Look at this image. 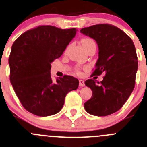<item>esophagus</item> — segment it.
I'll return each instance as SVG.
<instances>
[{"instance_id": "esophagus-1", "label": "esophagus", "mask_w": 147, "mask_h": 147, "mask_svg": "<svg viewBox=\"0 0 147 147\" xmlns=\"http://www.w3.org/2000/svg\"><path fill=\"white\" fill-rule=\"evenodd\" d=\"M79 86L81 87H83L85 86V83H84V81H83V80H79Z\"/></svg>"}]
</instances>
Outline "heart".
Here are the masks:
<instances>
[{"mask_svg": "<svg viewBox=\"0 0 147 147\" xmlns=\"http://www.w3.org/2000/svg\"><path fill=\"white\" fill-rule=\"evenodd\" d=\"M93 42H94V41L92 39H89V38H84V39H81V43L85 49H86ZM77 72H79L78 69H77Z\"/></svg>", "mask_w": 147, "mask_h": 147, "instance_id": "heart-1", "label": "heart"}]
</instances>
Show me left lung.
Wrapping results in <instances>:
<instances>
[{"mask_svg": "<svg viewBox=\"0 0 147 147\" xmlns=\"http://www.w3.org/2000/svg\"><path fill=\"white\" fill-rule=\"evenodd\" d=\"M80 32L98 45L99 59L92 76L105 74L100 82L85 81L92 96L84 108L94 116H108L119 111L134 89L138 69L136 47L131 38L113 25H94Z\"/></svg>", "mask_w": 147, "mask_h": 147, "instance_id": "obj_1", "label": "left lung"}]
</instances>
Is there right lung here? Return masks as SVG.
<instances>
[{"instance_id":"1","label":"right lung","mask_w":147,"mask_h":147,"mask_svg":"<svg viewBox=\"0 0 147 147\" xmlns=\"http://www.w3.org/2000/svg\"><path fill=\"white\" fill-rule=\"evenodd\" d=\"M76 28L39 26L14 41L9 58L10 81L23 108L39 116L55 114L67 93L78 88V80L64 75L53 80L51 62L59 59L75 37Z\"/></svg>"}]
</instances>
